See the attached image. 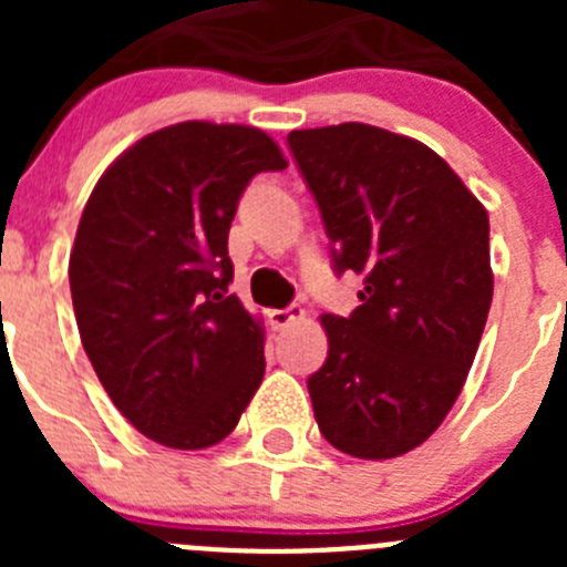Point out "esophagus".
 Wrapping results in <instances>:
<instances>
[{"instance_id":"esophagus-1","label":"esophagus","mask_w":567,"mask_h":567,"mask_svg":"<svg viewBox=\"0 0 567 567\" xmlns=\"http://www.w3.org/2000/svg\"><path fill=\"white\" fill-rule=\"evenodd\" d=\"M269 318H272L275 329H289L307 318V309L298 307V303H289L287 309H275V312H269Z\"/></svg>"}]
</instances>
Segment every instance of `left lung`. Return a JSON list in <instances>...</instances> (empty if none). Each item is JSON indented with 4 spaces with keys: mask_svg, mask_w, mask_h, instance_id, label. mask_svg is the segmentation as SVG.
<instances>
[{
    "mask_svg": "<svg viewBox=\"0 0 567 567\" xmlns=\"http://www.w3.org/2000/svg\"><path fill=\"white\" fill-rule=\"evenodd\" d=\"M287 142L334 272L363 278L349 318H320L329 354L307 380L315 420L338 452L400 457L437 432L477 354L494 295L488 213L405 135L346 122Z\"/></svg>",
    "mask_w": 567,
    "mask_h": 567,
    "instance_id": "left-lung-1",
    "label": "left lung"
}]
</instances>
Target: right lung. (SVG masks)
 Wrapping results in <instances>:
<instances>
[{
    "label": "right lung",
    "instance_id": "right-lung-1",
    "mask_svg": "<svg viewBox=\"0 0 567 567\" xmlns=\"http://www.w3.org/2000/svg\"><path fill=\"white\" fill-rule=\"evenodd\" d=\"M287 158L264 130L182 122L99 178L70 252L79 334L104 392L167 449L221 443L264 380V327L227 292L229 224Z\"/></svg>",
    "mask_w": 567,
    "mask_h": 567
}]
</instances>
